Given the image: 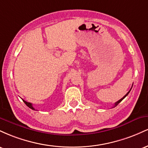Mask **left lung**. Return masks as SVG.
I'll return each instance as SVG.
<instances>
[{
    "mask_svg": "<svg viewBox=\"0 0 148 148\" xmlns=\"http://www.w3.org/2000/svg\"><path fill=\"white\" fill-rule=\"evenodd\" d=\"M130 91H129V92H127V94H126V95H125V96H124L123 98H122V99H120V100H118V101H117V102H115V104H114V106H113V107H115V106H117V105H118V103H120V102H121V101H122V100H123V99H125V97H127V95H128V94H129V93H130Z\"/></svg>",
    "mask_w": 148,
    "mask_h": 148,
    "instance_id": "left-lung-1",
    "label": "left lung"
}]
</instances>
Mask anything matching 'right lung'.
I'll return each mask as SVG.
<instances>
[{"mask_svg": "<svg viewBox=\"0 0 148 148\" xmlns=\"http://www.w3.org/2000/svg\"><path fill=\"white\" fill-rule=\"evenodd\" d=\"M23 102H24L25 104H26V106H28L30 108H31V109H33V110H35V108H33V104H32L31 103H30V102H27V101H24V100H23Z\"/></svg>", "mask_w": 148, "mask_h": 148, "instance_id": "right-lung-1", "label": "right lung"}]
</instances>
